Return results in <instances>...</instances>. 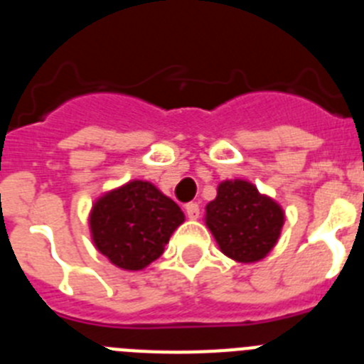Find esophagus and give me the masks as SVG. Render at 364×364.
I'll use <instances>...</instances> for the list:
<instances>
[{"label": "esophagus", "mask_w": 364, "mask_h": 364, "mask_svg": "<svg viewBox=\"0 0 364 364\" xmlns=\"http://www.w3.org/2000/svg\"><path fill=\"white\" fill-rule=\"evenodd\" d=\"M186 215H188V218H191V220L198 218V215H200V208H198L197 202H189V204H186Z\"/></svg>", "instance_id": "esophagus-1"}]
</instances>
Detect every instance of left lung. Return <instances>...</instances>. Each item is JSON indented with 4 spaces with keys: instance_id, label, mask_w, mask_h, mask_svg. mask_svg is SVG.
<instances>
[{
    "instance_id": "left-lung-1",
    "label": "left lung",
    "mask_w": 364,
    "mask_h": 364,
    "mask_svg": "<svg viewBox=\"0 0 364 364\" xmlns=\"http://www.w3.org/2000/svg\"><path fill=\"white\" fill-rule=\"evenodd\" d=\"M282 224L281 205L246 180L220 182L217 198L205 205V226L220 252L237 262L264 259L277 244Z\"/></svg>"
}]
</instances>
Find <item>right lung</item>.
<instances>
[{
    "instance_id": "add662e5",
    "label": "right lung",
    "mask_w": 364,
    "mask_h": 364,
    "mask_svg": "<svg viewBox=\"0 0 364 364\" xmlns=\"http://www.w3.org/2000/svg\"><path fill=\"white\" fill-rule=\"evenodd\" d=\"M182 222L184 213L176 202L146 180H131L107 191L89 215L96 250L129 272L144 269L159 259Z\"/></svg>"
}]
</instances>
